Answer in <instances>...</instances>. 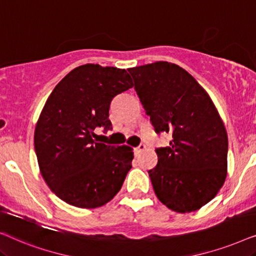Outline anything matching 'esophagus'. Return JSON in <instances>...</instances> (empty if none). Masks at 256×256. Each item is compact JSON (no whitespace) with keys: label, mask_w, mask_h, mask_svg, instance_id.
Listing matches in <instances>:
<instances>
[{"label":"esophagus","mask_w":256,"mask_h":256,"mask_svg":"<svg viewBox=\"0 0 256 256\" xmlns=\"http://www.w3.org/2000/svg\"><path fill=\"white\" fill-rule=\"evenodd\" d=\"M143 150H146V146L144 144H140L138 146H136V148H135V152L140 154V152H142Z\"/></svg>","instance_id":"esophagus-1"}]
</instances>
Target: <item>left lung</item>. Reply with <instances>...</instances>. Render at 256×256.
I'll return each mask as SVG.
<instances>
[{
    "label": "left lung",
    "mask_w": 256,
    "mask_h": 256,
    "mask_svg": "<svg viewBox=\"0 0 256 256\" xmlns=\"http://www.w3.org/2000/svg\"><path fill=\"white\" fill-rule=\"evenodd\" d=\"M156 132L172 135L156 149L149 170L154 191L168 208L197 211L212 200L227 177L228 138L208 92L180 66L156 62L128 68Z\"/></svg>",
    "instance_id": "8db88e82"
}]
</instances>
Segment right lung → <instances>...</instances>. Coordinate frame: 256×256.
<instances>
[{
    "mask_svg": "<svg viewBox=\"0 0 256 256\" xmlns=\"http://www.w3.org/2000/svg\"><path fill=\"white\" fill-rule=\"evenodd\" d=\"M132 86L126 70L86 64L48 96L34 129V152L45 183L62 200L96 208L120 191L132 169V148L98 142L94 130L112 129V100Z\"/></svg>",
    "mask_w": 256,
    "mask_h": 256,
    "instance_id": "1",
    "label": "right lung"
}]
</instances>
